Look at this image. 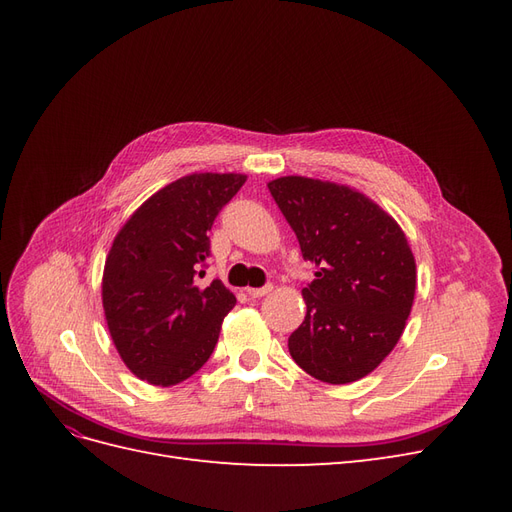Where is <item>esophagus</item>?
Returning a JSON list of instances; mask_svg holds the SVG:
<instances>
[{
  "label": "esophagus",
  "mask_w": 512,
  "mask_h": 512,
  "mask_svg": "<svg viewBox=\"0 0 512 512\" xmlns=\"http://www.w3.org/2000/svg\"><path fill=\"white\" fill-rule=\"evenodd\" d=\"M271 290H273V286L267 284V286H262V288H247V294H250L252 299H260V297H265V294H269Z\"/></svg>",
  "instance_id": "obj_1"
}]
</instances>
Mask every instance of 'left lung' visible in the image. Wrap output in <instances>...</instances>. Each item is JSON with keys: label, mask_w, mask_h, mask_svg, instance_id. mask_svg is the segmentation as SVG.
Wrapping results in <instances>:
<instances>
[{"label": "left lung", "mask_w": 512, "mask_h": 512, "mask_svg": "<svg viewBox=\"0 0 512 512\" xmlns=\"http://www.w3.org/2000/svg\"><path fill=\"white\" fill-rule=\"evenodd\" d=\"M269 192L318 267L288 350L320 382L348 384L391 354L414 303L416 262L404 230L348 185L309 177L269 181Z\"/></svg>", "instance_id": "8db88e82"}]
</instances>
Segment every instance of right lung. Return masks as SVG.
I'll return each mask as SVG.
<instances>
[{
    "instance_id": "1",
    "label": "right lung",
    "mask_w": 512,
    "mask_h": 512,
    "mask_svg": "<svg viewBox=\"0 0 512 512\" xmlns=\"http://www.w3.org/2000/svg\"><path fill=\"white\" fill-rule=\"evenodd\" d=\"M235 173H194L147 198L106 256L102 305L121 361L156 386L188 380L218 344L237 299L220 280L198 288L213 220L245 183ZM203 273V271H200Z\"/></svg>"
}]
</instances>
